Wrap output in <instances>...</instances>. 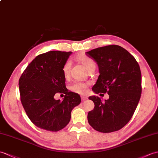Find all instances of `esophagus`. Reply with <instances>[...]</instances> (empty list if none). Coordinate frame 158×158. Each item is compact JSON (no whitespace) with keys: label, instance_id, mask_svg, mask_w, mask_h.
<instances>
[{"label":"esophagus","instance_id":"obj_1","mask_svg":"<svg viewBox=\"0 0 158 158\" xmlns=\"http://www.w3.org/2000/svg\"><path fill=\"white\" fill-rule=\"evenodd\" d=\"M81 100H82V102H85L87 99V96H82L81 97Z\"/></svg>","mask_w":158,"mask_h":158}]
</instances>
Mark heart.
I'll list each match as a JSON object with an SVG mask.
<instances>
[{
	"label": "heart",
	"instance_id": "b5f03b06",
	"mask_svg": "<svg viewBox=\"0 0 158 158\" xmlns=\"http://www.w3.org/2000/svg\"><path fill=\"white\" fill-rule=\"evenodd\" d=\"M78 59L87 71L90 70L91 69L96 68V64H95L94 61L92 59H91L90 58H88L87 56H80L79 57ZM71 64V62L69 60H67L65 62V64L63 66V68H62L63 74L66 77H68L69 72H70ZM87 83L83 81H77L73 82L71 84L70 86V89L72 91H73V92L77 93L79 94H83L87 91Z\"/></svg>",
	"mask_w": 158,
	"mask_h": 158
}]
</instances>
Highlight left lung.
Instances as JSON below:
<instances>
[{"instance_id": "8db88e82", "label": "left lung", "mask_w": 158, "mask_h": 158, "mask_svg": "<svg viewBox=\"0 0 158 158\" xmlns=\"http://www.w3.org/2000/svg\"><path fill=\"white\" fill-rule=\"evenodd\" d=\"M98 66L94 93L107 92L108 100L89 96L95 107L87 114L88 123L101 133L122 129L133 116L141 94V73L135 58L123 47L109 45L85 52Z\"/></svg>"}]
</instances>
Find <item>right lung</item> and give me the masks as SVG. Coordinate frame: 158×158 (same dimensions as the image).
<instances>
[{
  "label": "right lung",
  "instance_id": "right-lung-1",
  "mask_svg": "<svg viewBox=\"0 0 158 158\" xmlns=\"http://www.w3.org/2000/svg\"><path fill=\"white\" fill-rule=\"evenodd\" d=\"M72 52L50 51L36 56L19 81L21 101L29 118L36 127L58 131L67 125L72 110L81 103L79 94L65 86L62 68ZM65 94L55 100L56 93Z\"/></svg>",
  "mask_w": 158,
  "mask_h": 158
}]
</instances>
